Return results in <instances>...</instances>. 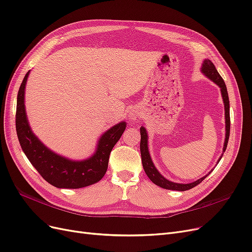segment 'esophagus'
<instances>
[{
	"instance_id": "obj_1",
	"label": "esophagus",
	"mask_w": 252,
	"mask_h": 252,
	"mask_svg": "<svg viewBox=\"0 0 252 252\" xmlns=\"http://www.w3.org/2000/svg\"><path fill=\"white\" fill-rule=\"evenodd\" d=\"M139 115H140V113H139V111L137 109H133V110L129 111L127 118H128L129 121H132V123H134V121H136L139 118Z\"/></svg>"
}]
</instances>
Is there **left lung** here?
Here are the masks:
<instances>
[{"label":"left lung","instance_id":"8db88e82","mask_svg":"<svg viewBox=\"0 0 252 252\" xmlns=\"http://www.w3.org/2000/svg\"><path fill=\"white\" fill-rule=\"evenodd\" d=\"M201 72L206 76L208 79L213 81L216 84L217 86H219L221 90V95L223 98V104H224V111H225V140H224V145H223V153L225 152L226 147H227V142H228V138H229V129H230V118H229V99H228V93L226 89V85L224 81L221 78L219 72L217 71L215 65L213 64V62L209 59H204L202 62V66H201ZM140 134H141V141H140V152H141V159H142V165H143V169L146 173V175L150 178V180L156 184L159 187L167 190H175V191H187L192 189L195 186H197L200 184L207 176L212 172V170L209 172V174L202 176L201 179L195 181L193 183L189 184H179V183H174L169 180L165 179L164 176L158 171L156 168V166L152 160L150 152H148V136H147V131L144 126L140 127ZM222 156L219 158V161L221 160Z\"/></svg>","mask_w":252,"mask_h":252}]
</instances>
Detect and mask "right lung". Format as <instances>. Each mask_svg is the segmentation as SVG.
<instances>
[{
    "label": "right lung",
    "instance_id": "right-lung-1",
    "mask_svg": "<svg viewBox=\"0 0 252 252\" xmlns=\"http://www.w3.org/2000/svg\"><path fill=\"white\" fill-rule=\"evenodd\" d=\"M30 70L17 93L15 126L18 141L28 160L42 178L56 188L79 189L99 182L108 169L109 156L126 127L121 121L100 136L96 150L85 160H70L51 151L32 132L25 107V89Z\"/></svg>",
    "mask_w": 252,
    "mask_h": 252
}]
</instances>
